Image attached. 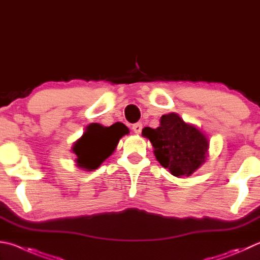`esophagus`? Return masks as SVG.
I'll list each match as a JSON object with an SVG mask.
<instances>
[{"label": "esophagus", "mask_w": 260, "mask_h": 260, "mask_svg": "<svg viewBox=\"0 0 260 260\" xmlns=\"http://www.w3.org/2000/svg\"><path fill=\"white\" fill-rule=\"evenodd\" d=\"M142 122H136L133 126H132V129L134 131V133L136 134H140L141 132H142Z\"/></svg>", "instance_id": "esophagus-1"}]
</instances>
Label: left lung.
Returning <instances> with one entry per match:
<instances>
[{
  "instance_id": "8db88e82",
  "label": "left lung",
  "mask_w": 260,
  "mask_h": 260,
  "mask_svg": "<svg viewBox=\"0 0 260 260\" xmlns=\"http://www.w3.org/2000/svg\"><path fill=\"white\" fill-rule=\"evenodd\" d=\"M142 135L152 143L155 158L174 176H188L206 161L208 140L176 114L164 115L157 128L144 127Z\"/></svg>"
}]
</instances>
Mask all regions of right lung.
<instances>
[{
  "mask_svg": "<svg viewBox=\"0 0 260 260\" xmlns=\"http://www.w3.org/2000/svg\"><path fill=\"white\" fill-rule=\"evenodd\" d=\"M127 133L128 128L124 124L110 127L100 124L88 125L86 132L73 148L77 155V166L87 171L96 169L114 152L119 139Z\"/></svg>",
  "mask_w": 260,
  "mask_h": 260,
  "instance_id": "right-lung-1",
  "label": "right lung"
}]
</instances>
